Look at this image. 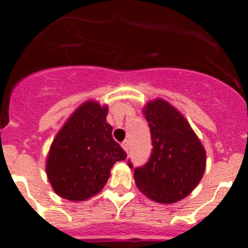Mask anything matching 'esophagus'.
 Wrapping results in <instances>:
<instances>
[{
	"label": "esophagus",
	"mask_w": 248,
	"mask_h": 248,
	"mask_svg": "<svg viewBox=\"0 0 248 248\" xmlns=\"http://www.w3.org/2000/svg\"><path fill=\"white\" fill-rule=\"evenodd\" d=\"M122 148L124 149V150H125L126 153H128V150H129V140H124V141H123V143H122Z\"/></svg>",
	"instance_id": "34e87169"
}]
</instances>
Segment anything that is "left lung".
Instances as JSON below:
<instances>
[{
  "label": "left lung",
  "instance_id": "left-lung-1",
  "mask_svg": "<svg viewBox=\"0 0 248 248\" xmlns=\"http://www.w3.org/2000/svg\"><path fill=\"white\" fill-rule=\"evenodd\" d=\"M143 113L153 150L148 163L134 169L135 184L153 201L177 202L202 179L206 151L183 114L164 99L149 102Z\"/></svg>",
  "mask_w": 248,
  "mask_h": 248
}]
</instances>
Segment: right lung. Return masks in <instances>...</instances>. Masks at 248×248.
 <instances>
[{"mask_svg":"<svg viewBox=\"0 0 248 248\" xmlns=\"http://www.w3.org/2000/svg\"><path fill=\"white\" fill-rule=\"evenodd\" d=\"M107 114V105L93 100L83 103L54 138L46 172L61 198L84 201L97 195L114 164L125 160L126 153L113 139Z\"/></svg>","mask_w":248,"mask_h":248,"instance_id":"obj_1","label":"right lung"}]
</instances>
